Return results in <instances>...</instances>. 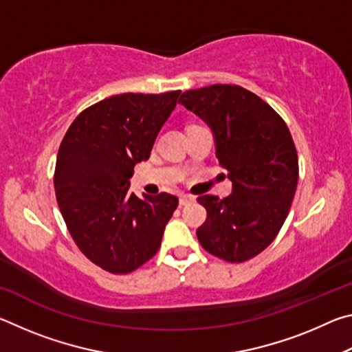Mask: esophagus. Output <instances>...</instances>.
I'll list each match as a JSON object with an SVG mask.
<instances>
[{
	"label": "esophagus",
	"mask_w": 352,
	"mask_h": 352,
	"mask_svg": "<svg viewBox=\"0 0 352 352\" xmlns=\"http://www.w3.org/2000/svg\"><path fill=\"white\" fill-rule=\"evenodd\" d=\"M190 201H194L192 195H188V194H182V195H180V205H182V206L190 204Z\"/></svg>",
	"instance_id": "34e87169"
}]
</instances>
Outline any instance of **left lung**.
<instances>
[{
  "instance_id": "8db88e82",
  "label": "left lung",
  "mask_w": 352,
  "mask_h": 352,
  "mask_svg": "<svg viewBox=\"0 0 352 352\" xmlns=\"http://www.w3.org/2000/svg\"><path fill=\"white\" fill-rule=\"evenodd\" d=\"M182 105L211 129L233 192L200 195L208 219L197 230L208 253L228 262L254 258L275 241L298 183V155L281 116L252 91L210 85L182 94Z\"/></svg>"
}]
</instances>
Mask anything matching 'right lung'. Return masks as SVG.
<instances>
[{
    "label": "right lung",
    "mask_w": 352,
    "mask_h": 352,
    "mask_svg": "<svg viewBox=\"0 0 352 352\" xmlns=\"http://www.w3.org/2000/svg\"><path fill=\"white\" fill-rule=\"evenodd\" d=\"M182 91L116 94L71 124L57 153L54 188L76 245L110 273H130L162 245L175 195L130 192L136 163L151 157Z\"/></svg>",
    "instance_id": "obj_1"
}]
</instances>
